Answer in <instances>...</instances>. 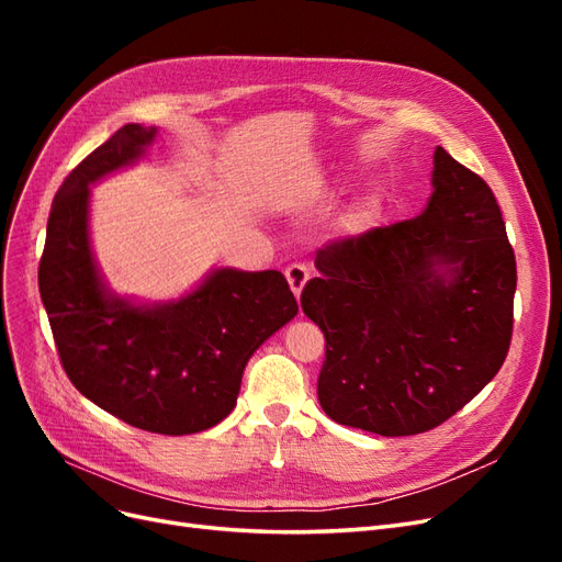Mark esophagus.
<instances>
[{"mask_svg": "<svg viewBox=\"0 0 562 562\" xmlns=\"http://www.w3.org/2000/svg\"><path fill=\"white\" fill-rule=\"evenodd\" d=\"M285 279H288V285H291L293 295H295V297H300L304 283L310 281V269L304 267V265H300V262L288 265V267H285Z\"/></svg>", "mask_w": 562, "mask_h": 562, "instance_id": "34e87169", "label": "esophagus"}]
</instances>
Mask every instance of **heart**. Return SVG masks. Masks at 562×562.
<instances>
[{"instance_id": "obj_1", "label": "heart", "mask_w": 562, "mask_h": 562, "mask_svg": "<svg viewBox=\"0 0 562 562\" xmlns=\"http://www.w3.org/2000/svg\"><path fill=\"white\" fill-rule=\"evenodd\" d=\"M378 217V201L375 199H361L339 215L337 229L342 234H356L368 229Z\"/></svg>"}]
</instances>
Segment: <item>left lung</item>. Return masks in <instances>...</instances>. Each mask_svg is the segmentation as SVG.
Listing matches in <instances>:
<instances>
[{
	"mask_svg": "<svg viewBox=\"0 0 562 562\" xmlns=\"http://www.w3.org/2000/svg\"><path fill=\"white\" fill-rule=\"evenodd\" d=\"M422 215L316 252L300 304L326 337L318 403L345 427L415 436L497 375L514 333L516 255L487 182L434 151Z\"/></svg>",
	"mask_w": 562,
	"mask_h": 562,
	"instance_id": "8db88e82",
	"label": "left lung"
}]
</instances>
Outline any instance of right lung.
Returning <instances> with one entry per match:
<instances>
[{"label": "right lung", "instance_id": "obj_1", "mask_svg": "<svg viewBox=\"0 0 562 562\" xmlns=\"http://www.w3.org/2000/svg\"><path fill=\"white\" fill-rule=\"evenodd\" d=\"M157 128L126 124L56 192L40 293L67 378L105 413L151 434H199L236 405L252 351L297 314L281 271L215 269L178 302L108 293L89 244V184L143 157Z\"/></svg>", "mask_w": 562, "mask_h": 562}]
</instances>
